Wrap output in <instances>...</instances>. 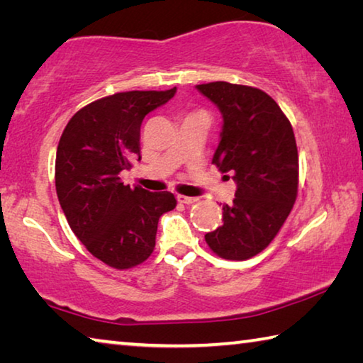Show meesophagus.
Masks as SVG:
<instances>
[{
	"label": "esophagus",
	"mask_w": 363,
	"mask_h": 363,
	"mask_svg": "<svg viewBox=\"0 0 363 363\" xmlns=\"http://www.w3.org/2000/svg\"><path fill=\"white\" fill-rule=\"evenodd\" d=\"M199 199H195V196H186V195H177V201L184 205H192Z\"/></svg>",
	"instance_id": "esophagus-1"
}]
</instances>
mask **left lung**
<instances>
[{
    "instance_id": "1",
    "label": "left lung",
    "mask_w": 363,
    "mask_h": 363,
    "mask_svg": "<svg viewBox=\"0 0 363 363\" xmlns=\"http://www.w3.org/2000/svg\"><path fill=\"white\" fill-rule=\"evenodd\" d=\"M223 115L213 163L237 182L233 203L223 206V225L208 232L219 257L245 261L274 240L298 195V149L290 120L257 88L227 82L196 84Z\"/></svg>"
}]
</instances>
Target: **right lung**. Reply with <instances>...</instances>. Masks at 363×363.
Instances as JSON below:
<instances>
[{
  "instance_id": "obj_1",
  "label": "right lung",
  "mask_w": 363,
  "mask_h": 363,
  "mask_svg": "<svg viewBox=\"0 0 363 363\" xmlns=\"http://www.w3.org/2000/svg\"><path fill=\"white\" fill-rule=\"evenodd\" d=\"M176 88L128 91L88 104L72 116L56 155V190L70 229L91 255L113 269H131L155 248L158 219L176 208L171 192L121 182L140 160V125Z\"/></svg>"
}]
</instances>
